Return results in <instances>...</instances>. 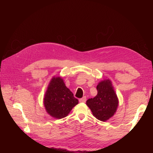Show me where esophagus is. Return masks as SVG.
Returning <instances> with one entry per match:
<instances>
[{
	"instance_id": "esophagus-1",
	"label": "esophagus",
	"mask_w": 153,
	"mask_h": 153,
	"mask_svg": "<svg viewBox=\"0 0 153 153\" xmlns=\"http://www.w3.org/2000/svg\"><path fill=\"white\" fill-rule=\"evenodd\" d=\"M85 101H86V97L85 96L83 97L82 98H80L79 100V102H80V103H85Z\"/></svg>"
}]
</instances>
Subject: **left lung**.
Returning a JSON list of instances; mask_svg holds the SVG:
<instances>
[{
	"instance_id": "left-lung-1",
	"label": "left lung",
	"mask_w": 153,
	"mask_h": 153,
	"mask_svg": "<svg viewBox=\"0 0 153 153\" xmlns=\"http://www.w3.org/2000/svg\"><path fill=\"white\" fill-rule=\"evenodd\" d=\"M98 94L86 101L92 115L101 121H106L112 117L119 106V99L112 82L110 79L100 81L96 87Z\"/></svg>"
}]
</instances>
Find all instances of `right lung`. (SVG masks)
<instances>
[{
  "mask_svg": "<svg viewBox=\"0 0 153 153\" xmlns=\"http://www.w3.org/2000/svg\"><path fill=\"white\" fill-rule=\"evenodd\" d=\"M78 103L72 92L64 84L61 76H53L44 96L43 104L51 117L62 119L66 117Z\"/></svg>",
  "mask_w": 153,
  "mask_h": 153,
  "instance_id": "obj_1",
  "label": "right lung"
}]
</instances>
